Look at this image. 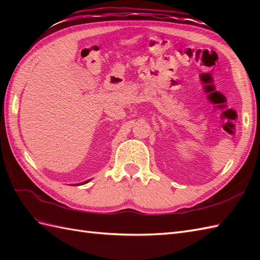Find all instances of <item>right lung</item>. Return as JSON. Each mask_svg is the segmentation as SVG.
<instances>
[{"instance_id": "right-lung-1", "label": "right lung", "mask_w": 260, "mask_h": 260, "mask_svg": "<svg viewBox=\"0 0 260 260\" xmlns=\"http://www.w3.org/2000/svg\"><path fill=\"white\" fill-rule=\"evenodd\" d=\"M90 180H87V181H85V182H81V183H78V184H73V185H81V184H86V183H88V182H89Z\"/></svg>"}]
</instances>
